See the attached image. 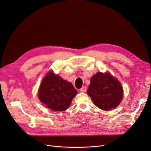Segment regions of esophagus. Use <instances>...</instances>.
Here are the masks:
<instances>
[{
  "label": "esophagus",
  "instance_id": "34e87169",
  "mask_svg": "<svg viewBox=\"0 0 151 151\" xmlns=\"http://www.w3.org/2000/svg\"><path fill=\"white\" fill-rule=\"evenodd\" d=\"M86 91H87V88H86L85 86L83 87V88L80 89V91L82 93H85V92H86Z\"/></svg>",
  "mask_w": 151,
  "mask_h": 151
}]
</instances>
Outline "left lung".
<instances>
[{"label":"left lung","instance_id":"obj_1","mask_svg":"<svg viewBox=\"0 0 151 151\" xmlns=\"http://www.w3.org/2000/svg\"><path fill=\"white\" fill-rule=\"evenodd\" d=\"M87 94L96 106L108 111L120 103L123 88L120 82L108 73L98 72L91 77Z\"/></svg>","mask_w":151,"mask_h":151}]
</instances>
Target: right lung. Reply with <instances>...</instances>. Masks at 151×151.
Instances as JSON below:
<instances>
[{"instance_id":"obj_1","label":"right lung","mask_w":151,"mask_h":151,"mask_svg":"<svg viewBox=\"0 0 151 151\" xmlns=\"http://www.w3.org/2000/svg\"><path fill=\"white\" fill-rule=\"evenodd\" d=\"M77 91L74 87L50 71L40 86L38 97L41 102L53 111H64L69 107Z\"/></svg>"}]
</instances>
